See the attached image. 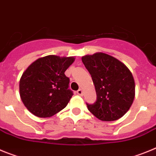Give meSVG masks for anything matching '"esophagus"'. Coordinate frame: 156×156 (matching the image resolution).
Listing matches in <instances>:
<instances>
[{
    "instance_id": "obj_1",
    "label": "esophagus",
    "mask_w": 156,
    "mask_h": 156,
    "mask_svg": "<svg viewBox=\"0 0 156 156\" xmlns=\"http://www.w3.org/2000/svg\"><path fill=\"white\" fill-rule=\"evenodd\" d=\"M77 93H78V95H83V91H82V89L79 88V89L77 91Z\"/></svg>"
}]
</instances>
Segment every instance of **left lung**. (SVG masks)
<instances>
[{
  "instance_id": "left-lung-1",
  "label": "left lung",
  "mask_w": 156,
  "mask_h": 156,
  "mask_svg": "<svg viewBox=\"0 0 156 156\" xmlns=\"http://www.w3.org/2000/svg\"><path fill=\"white\" fill-rule=\"evenodd\" d=\"M91 75L96 92V101L86 103L88 109L102 121H113L125 114L134 99L133 75L125 64L103 53L81 58Z\"/></svg>"
}]
</instances>
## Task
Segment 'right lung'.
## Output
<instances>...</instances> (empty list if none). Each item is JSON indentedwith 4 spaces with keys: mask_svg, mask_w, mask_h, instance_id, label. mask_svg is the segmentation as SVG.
<instances>
[{
    "mask_svg": "<svg viewBox=\"0 0 156 156\" xmlns=\"http://www.w3.org/2000/svg\"><path fill=\"white\" fill-rule=\"evenodd\" d=\"M73 57L49 55L36 60L26 70L19 82L22 102L38 117H50L68 105L73 92L64 72Z\"/></svg>",
    "mask_w": 156,
    "mask_h": 156,
    "instance_id": "right-lung-1",
    "label": "right lung"
}]
</instances>
